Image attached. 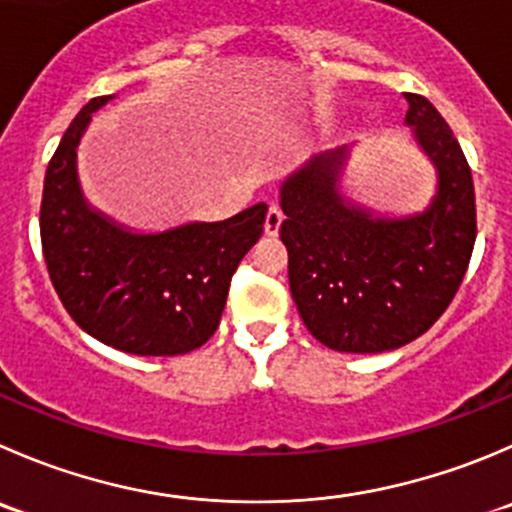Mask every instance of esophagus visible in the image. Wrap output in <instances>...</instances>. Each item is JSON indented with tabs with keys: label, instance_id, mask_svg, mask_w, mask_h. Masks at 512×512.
<instances>
[{
	"label": "esophagus",
	"instance_id": "34e87169",
	"mask_svg": "<svg viewBox=\"0 0 512 512\" xmlns=\"http://www.w3.org/2000/svg\"><path fill=\"white\" fill-rule=\"evenodd\" d=\"M282 220H285V215H282L280 207L270 205V210H267V217H265V232H267V235L275 237L277 232H280Z\"/></svg>",
	"mask_w": 512,
	"mask_h": 512
}]
</instances>
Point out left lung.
I'll use <instances>...</instances> for the list:
<instances>
[{
	"label": "left lung",
	"instance_id": "1",
	"mask_svg": "<svg viewBox=\"0 0 512 512\" xmlns=\"http://www.w3.org/2000/svg\"><path fill=\"white\" fill-rule=\"evenodd\" d=\"M415 142L438 170V195L413 217H372L337 192L345 147L315 157L280 190V237L297 312L337 352H385L448 310L475 245L468 160L438 109L405 92Z\"/></svg>",
	"mask_w": 512,
	"mask_h": 512
}]
</instances>
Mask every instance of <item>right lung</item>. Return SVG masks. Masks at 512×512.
<instances>
[{
    "label": "right lung",
    "mask_w": 512,
    "mask_h": 512,
    "mask_svg": "<svg viewBox=\"0 0 512 512\" xmlns=\"http://www.w3.org/2000/svg\"><path fill=\"white\" fill-rule=\"evenodd\" d=\"M109 99L84 104L44 175L39 232L49 280L72 320L104 345L130 355H185L215 335L267 205L157 235H137L99 215L79 190L77 145L92 112Z\"/></svg>",
    "instance_id": "obj_1"
}]
</instances>
